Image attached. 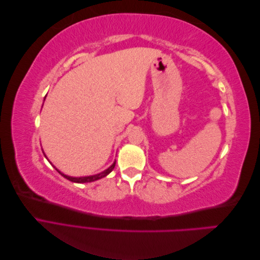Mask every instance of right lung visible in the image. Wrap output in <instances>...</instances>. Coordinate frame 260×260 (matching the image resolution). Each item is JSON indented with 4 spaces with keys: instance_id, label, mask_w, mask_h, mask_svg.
Returning <instances> with one entry per match:
<instances>
[{
    "instance_id": "obj_1",
    "label": "right lung",
    "mask_w": 260,
    "mask_h": 260,
    "mask_svg": "<svg viewBox=\"0 0 260 260\" xmlns=\"http://www.w3.org/2000/svg\"><path fill=\"white\" fill-rule=\"evenodd\" d=\"M45 156V155H44ZM46 157V156H45ZM115 165H116V161L112 165L111 167L109 168H107L106 170H104L103 172H101V174H98V175H94V176H89V177H79V178H75V177H69V176H66V175H64V174H61V172L58 170V169H56L59 174L64 177V178H66V179H68L69 181H72V182H77V183H85V182H92V181H95V180H99V179H101V178H104V177H106L109 172H112L113 171V169L115 168Z\"/></svg>"
}]
</instances>
